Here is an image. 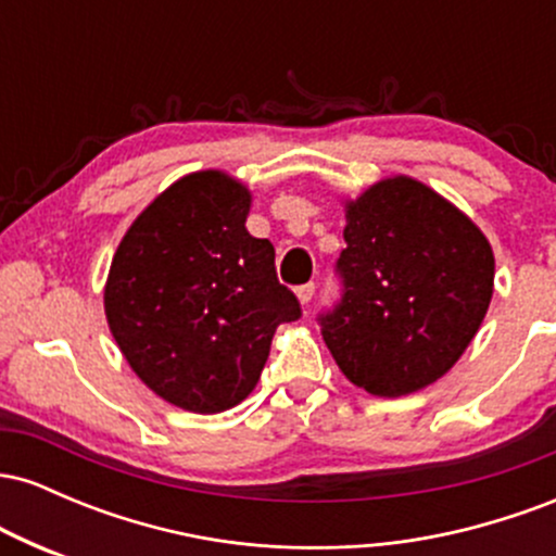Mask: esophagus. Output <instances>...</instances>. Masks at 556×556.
Here are the masks:
<instances>
[{
    "label": "esophagus",
    "mask_w": 556,
    "mask_h": 556,
    "mask_svg": "<svg viewBox=\"0 0 556 556\" xmlns=\"http://www.w3.org/2000/svg\"><path fill=\"white\" fill-rule=\"evenodd\" d=\"M314 292H316V285L314 282H308V285H303V287H298L295 290V295H298V300L300 303H311V298H314Z\"/></svg>",
    "instance_id": "1"
}]
</instances>
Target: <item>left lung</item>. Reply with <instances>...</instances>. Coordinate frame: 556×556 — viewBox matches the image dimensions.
Segmentation results:
<instances>
[{"label":"left lung","mask_w":556,"mask_h":556,"mask_svg":"<svg viewBox=\"0 0 556 556\" xmlns=\"http://www.w3.org/2000/svg\"><path fill=\"white\" fill-rule=\"evenodd\" d=\"M342 300L318 318L340 371L376 397L433 384L465 353L494 292V251L429 185L387 177L344 203Z\"/></svg>","instance_id":"8db88e82"}]
</instances>
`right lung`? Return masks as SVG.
Here are the masks:
<instances>
[{
  "label": "right lung",
  "instance_id": "obj_1",
  "mask_svg": "<svg viewBox=\"0 0 556 556\" xmlns=\"http://www.w3.org/2000/svg\"><path fill=\"white\" fill-rule=\"evenodd\" d=\"M251 190L222 169L159 193L114 253L104 314L151 392L190 413H222L258 384L279 324L300 318L274 245L245 229Z\"/></svg>",
  "mask_w": 556,
  "mask_h": 556
}]
</instances>
